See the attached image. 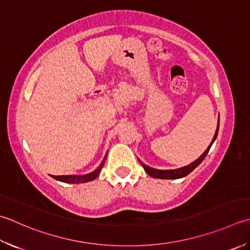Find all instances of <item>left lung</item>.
Instances as JSON below:
<instances>
[{
    "instance_id": "left-lung-1",
    "label": "left lung",
    "mask_w": 250,
    "mask_h": 250,
    "mask_svg": "<svg viewBox=\"0 0 250 250\" xmlns=\"http://www.w3.org/2000/svg\"><path fill=\"white\" fill-rule=\"evenodd\" d=\"M219 124H220V119L218 120V128H217V131H216V134H214L213 139H212L211 144L208 146V148L204 151V154L200 156V157L197 160H195L194 163L189 164L188 166H187V167H183V168H180V169H175V170H157V169L149 168V167H147V166H145L143 163H141V161H140L141 165H142V167L144 168V170L150 175V177L156 178V179H180V178L185 177V175H188V173L192 172V171L195 168H196L197 166L205 159V157H206V155L208 154L210 147H211L212 143L214 142V140H216L217 135H218Z\"/></svg>"
}]
</instances>
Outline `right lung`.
Here are the masks:
<instances>
[{"instance_id": "obj_1", "label": "right lung", "mask_w": 250, "mask_h": 250, "mask_svg": "<svg viewBox=\"0 0 250 250\" xmlns=\"http://www.w3.org/2000/svg\"><path fill=\"white\" fill-rule=\"evenodd\" d=\"M106 158V157H105ZM105 159L102 161V164L99 168H97L95 171L93 172L85 174V175H53L54 179H56L58 181H62V182L65 183H85V182H90V181L96 179L99 177V174L101 173L103 166H104Z\"/></svg>"}]
</instances>
